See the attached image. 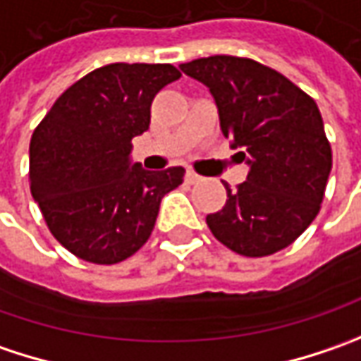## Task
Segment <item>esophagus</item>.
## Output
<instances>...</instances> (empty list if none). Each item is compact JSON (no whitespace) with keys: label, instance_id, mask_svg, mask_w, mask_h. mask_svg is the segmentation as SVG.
<instances>
[{"label":"esophagus","instance_id":"esophagus-1","mask_svg":"<svg viewBox=\"0 0 361 361\" xmlns=\"http://www.w3.org/2000/svg\"><path fill=\"white\" fill-rule=\"evenodd\" d=\"M185 181L188 183H197V181H202V178L197 173H194V171H185Z\"/></svg>","mask_w":361,"mask_h":361}]
</instances>
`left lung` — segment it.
Masks as SVG:
<instances>
[{
  "label": "left lung",
  "instance_id": "obj_1",
  "mask_svg": "<svg viewBox=\"0 0 361 361\" xmlns=\"http://www.w3.org/2000/svg\"><path fill=\"white\" fill-rule=\"evenodd\" d=\"M212 92L220 129L248 176L226 183L224 208L208 214L212 234L243 257H269L295 243L322 208L331 147L315 101L250 58L208 56L180 64Z\"/></svg>",
  "mask_w": 361,
  "mask_h": 361
}]
</instances>
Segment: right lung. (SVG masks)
Segmentation results:
<instances>
[{"instance_id": "add662e5", "label": "right lung", "mask_w": 361, "mask_h": 361, "mask_svg": "<svg viewBox=\"0 0 361 361\" xmlns=\"http://www.w3.org/2000/svg\"><path fill=\"white\" fill-rule=\"evenodd\" d=\"M181 74L171 64H106L66 88L30 141V190L54 238L74 257L115 264L153 232L161 197L183 167L131 164L155 94Z\"/></svg>"}]
</instances>
